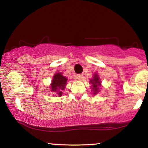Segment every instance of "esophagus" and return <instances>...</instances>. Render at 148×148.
Segmentation results:
<instances>
[{
    "instance_id": "obj_1",
    "label": "esophagus",
    "mask_w": 148,
    "mask_h": 148,
    "mask_svg": "<svg viewBox=\"0 0 148 148\" xmlns=\"http://www.w3.org/2000/svg\"><path fill=\"white\" fill-rule=\"evenodd\" d=\"M83 78V75L82 74H78V75H75V79L77 80H82Z\"/></svg>"
}]
</instances>
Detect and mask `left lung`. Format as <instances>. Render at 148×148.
<instances>
[{"label":"left lung","instance_id":"left-lung-1","mask_svg":"<svg viewBox=\"0 0 148 148\" xmlns=\"http://www.w3.org/2000/svg\"><path fill=\"white\" fill-rule=\"evenodd\" d=\"M90 82L92 83V90L94 91V94H96L97 93L99 92V90H100V81L99 79V77L98 75H95L94 77V79H92V80L90 81Z\"/></svg>","mask_w":148,"mask_h":148}]
</instances>
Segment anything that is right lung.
I'll return each instance as SVG.
<instances>
[{
  "instance_id": "1",
  "label": "right lung",
  "mask_w": 148,
  "mask_h": 148,
  "mask_svg": "<svg viewBox=\"0 0 148 148\" xmlns=\"http://www.w3.org/2000/svg\"><path fill=\"white\" fill-rule=\"evenodd\" d=\"M67 79L62 76L61 73H56L54 75L51 84V90L52 92H57L58 96H62V92L66 86Z\"/></svg>"
}]
</instances>
